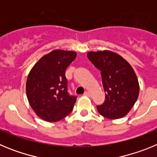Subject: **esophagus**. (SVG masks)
<instances>
[{"label": "esophagus", "mask_w": 157, "mask_h": 157, "mask_svg": "<svg viewBox=\"0 0 157 157\" xmlns=\"http://www.w3.org/2000/svg\"><path fill=\"white\" fill-rule=\"evenodd\" d=\"M84 95L86 96V97H90V93L89 92V91H86V92L84 93Z\"/></svg>", "instance_id": "34e87169"}]
</instances>
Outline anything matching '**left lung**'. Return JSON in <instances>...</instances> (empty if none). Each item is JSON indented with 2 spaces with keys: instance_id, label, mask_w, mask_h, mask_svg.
Masks as SVG:
<instances>
[{
  "instance_id": "obj_1",
  "label": "left lung",
  "mask_w": 157,
  "mask_h": 157,
  "mask_svg": "<svg viewBox=\"0 0 157 157\" xmlns=\"http://www.w3.org/2000/svg\"><path fill=\"white\" fill-rule=\"evenodd\" d=\"M87 57L101 71L105 100L97 107L110 120L127 116L138 100L139 83L131 65L120 55L109 50L89 52Z\"/></svg>"
}]
</instances>
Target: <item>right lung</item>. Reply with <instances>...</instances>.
Here are the masks:
<instances>
[{
    "label": "right lung",
    "mask_w": 157,
    "mask_h": 157,
    "mask_svg": "<svg viewBox=\"0 0 157 157\" xmlns=\"http://www.w3.org/2000/svg\"><path fill=\"white\" fill-rule=\"evenodd\" d=\"M76 56L74 51L56 49L43 56L30 70L26 83L27 97L41 120L57 122L71 112L76 97L67 93L65 71Z\"/></svg>",
    "instance_id": "right-lung-1"
}]
</instances>
